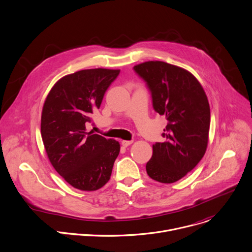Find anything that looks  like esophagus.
<instances>
[{
    "mask_svg": "<svg viewBox=\"0 0 252 252\" xmlns=\"http://www.w3.org/2000/svg\"><path fill=\"white\" fill-rule=\"evenodd\" d=\"M132 142H133V140H123V141H122V145H123L125 148H126V147L130 146Z\"/></svg>",
    "mask_w": 252,
    "mask_h": 252,
    "instance_id": "esophagus-1",
    "label": "esophagus"
}]
</instances>
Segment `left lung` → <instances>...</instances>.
<instances>
[{"label":"left lung","instance_id":"obj_1","mask_svg":"<svg viewBox=\"0 0 252 252\" xmlns=\"http://www.w3.org/2000/svg\"><path fill=\"white\" fill-rule=\"evenodd\" d=\"M133 69L147 82L155 111L167 121L164 141L153 146L147 172L158 183H175L193 169L206 152L210 126L207 96L197 79L181 66L149 61Z\"/></svg>","mask_w":252,"mask_h":252}]
</instances>
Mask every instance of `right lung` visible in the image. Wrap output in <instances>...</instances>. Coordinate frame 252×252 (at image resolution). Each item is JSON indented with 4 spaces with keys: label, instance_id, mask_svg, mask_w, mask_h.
<instances>
[{
    "label": "right lung",
    "instance_id": "obj_1",
    "mask_svg": "<svg viewBox=\"0 0 252 252\" xmlns=\"http://www.w3.org/2000/svg\"><path fill=\"white\" fill-rule=\"evenodd\" d=\"M120 69L90 68L60 79L43 105L41 134L54 168L73 188L94 191L110 181L121 150L116 139L86 131L91 114Z\"/></svg>",
    "mask_w": 252,
    "mask_h": 252
}]
</instances>
